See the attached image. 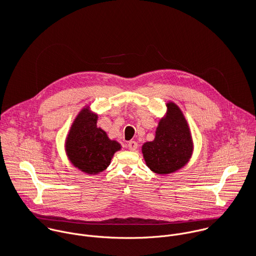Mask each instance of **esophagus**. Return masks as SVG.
Returning <instances> with one entry per match:
<instances>
[{"instance_id":"1","label":"esophagus","mask_w":256,"mask_h":256,"mask_svg":"<svg viewBox=\"0 0 256 256\" xmlns=\"http://www.w3.org/2000/svg\"><path fill=\"white\" fill-rule=\"evenodd\" d=\"M137 146H138L137 142H135V141H129L128 142V148H129L130 150H135L137 148Z\"/></svg>"}]
</instances>
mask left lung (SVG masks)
Returning a JSON list of instances; mask_svg holds the SVG:
<instances>
[{
    "mask_svg": "<svg viewBox=\"0 0 256 256\" xmlns=\"http://www.w3.org/2000/svg\"><path fill=\"white\" fill-rule=\"evenodd\" d=\"M168 112L160 120L152 142H146L142 152L146 166L156 174H172L188 162L192 154V140L182 111L168 104Z\"/></svg>",
    "mask_w": 256,
    "mask_h": 256,
    "instance_id": "8db88e82",
    "label": "left lung"
}]
</instances>
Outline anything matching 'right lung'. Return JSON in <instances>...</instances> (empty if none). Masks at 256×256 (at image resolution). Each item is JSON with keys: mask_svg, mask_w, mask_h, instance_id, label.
<instances>
[{"mask_svg": "<svg viewBox=\"0 0 256 256\" xmlns=\"http://www.w3.org/2000/svg\"><path fill=\"white\" fill-rule=\"evenodd\" d=\"M96 115L84 110L76 118L66 142L70 160L78 170L92 174L110 166L120 145L108 139L106 133L96 127Z\"/></svg>", "mask_w": 256, "mask_h": 256, "instance_id": "obj_1", "label": "right lung"}]
</instances>
